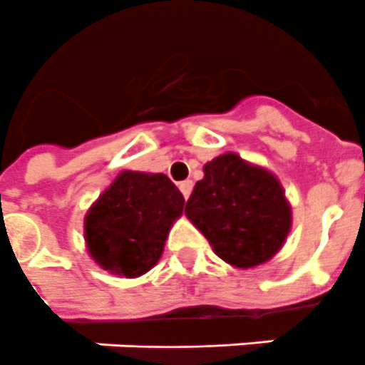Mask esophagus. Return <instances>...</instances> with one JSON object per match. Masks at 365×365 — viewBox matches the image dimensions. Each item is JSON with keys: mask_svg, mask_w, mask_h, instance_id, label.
Segmentation results:
<instances>
[{"mask_svg": "<svg viewBox=\"0 0 365 365\" xmlns=\"http://www.w3.org/2000/svg\"><path fill=\"white\" fill-rule=\"evenodd\" d=\"M180 191H182V195L185 199H189V195L193 191V182H191V180H185V182L180 183Z\"/></svg>", "mask_w": 365, "mask_h": 365, "instance_id": "esophagus-1", "label": "esophagus"}]
</instances>
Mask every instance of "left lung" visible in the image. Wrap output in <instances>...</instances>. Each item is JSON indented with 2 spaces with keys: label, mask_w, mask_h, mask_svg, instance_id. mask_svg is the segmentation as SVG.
Masks as SVG:
<instances>
[{
  "label": "left lung",
  "mask_w": 365,
  "mask_h": 365,
  "mask_svg": "<svg viewBox=\"0 0 365 365\" xmlns=\"http://www.w3.org/2000/svg\"><path fill=\"white\" fill-rule=\"evenodd\" d=\"M185 216L205 235L217 257L254 269L282 250L292 231V205L269 168L227 151L202 166Z\"/></svg>",
  "instance_id": "8db88e82"
}]
</instances>
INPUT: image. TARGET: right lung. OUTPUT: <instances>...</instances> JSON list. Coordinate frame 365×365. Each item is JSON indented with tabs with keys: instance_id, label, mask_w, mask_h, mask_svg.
Here are the masks:
<instances>
[{
	"instance_id": "obj_1",
	"label": "right lung",
	"mask_w": 365,
	"mask_h": 365,
	"mask_svg": "<svg viewBox=\"0 0 365 365\" xmlns=\"http://www.w3.org/2000/svg\"><path fill=\"white\" fill-rule=\"evenodd\" d=\"M183 205V195L166 174L119 172L83 220L91 259L115 277H142L159 263Z\"/></svg>"
}]
</instances>
